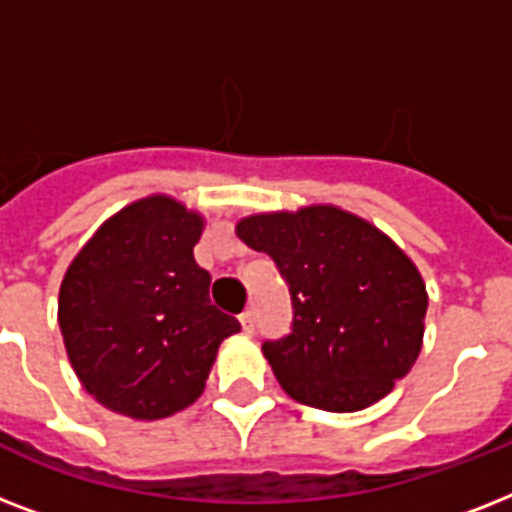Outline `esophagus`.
Wrapping results in <instances>:
<instances>
[{"label": "esophagus", "instance_id": "obj_1", "mask_svg": "<svg viewBox=\"0 0 512 512\" xmlns=\"http://www.w3.org/2000/svg\"><path fill=\"white\" fill-rule=\"evenodd\" d=\"M239 324H241V329L247 332V335H252V332H255V313H252V311L241 313Z\"/></svg>", "mask_w": 512, "mask_h": 512}]
</instances>
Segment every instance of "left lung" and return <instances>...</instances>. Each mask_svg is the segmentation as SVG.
I'll list each match as a JSON object with an SVG mask.
<instances>
[{
  "label": "left lung",
  "mask_w": 512,
  "mask_h": 512,
  "mask_svg": "<svg viewBox=\"0 0 512 512\" xmlns=\"http://www.w3.org/2000/svg\"><path fill=\"white\" fill-rule=\"evenodd\" d=\"M236 233L271 257L289 289V335L263 342L281 388L327 412L388 396L412 369L425 329L428 295L412 260L337 207L247 217Z\"/></svg>",
  "instance_id": "8db88e82"
}]
</instances>
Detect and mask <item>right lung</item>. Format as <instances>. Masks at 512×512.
Wrapping results in <instances>:
<instances>
[{"label": "right lung", "mask_w": 512, "mask_h": 512, "mask_svg": "<svg viewBox=\"0 0 512 512\" xmlns=\"http://www.w3.org/2000/svg\"><path fill=\"white\" fill-rule=\"evenodd\" d=\"M201 217L167 196L135 201L76 255L58 324L87 393L111 412L162 420L193 404L239 321L209 300L193 247Z\"/></svg>", "instance_id": "obj_1"}]
</instances>
